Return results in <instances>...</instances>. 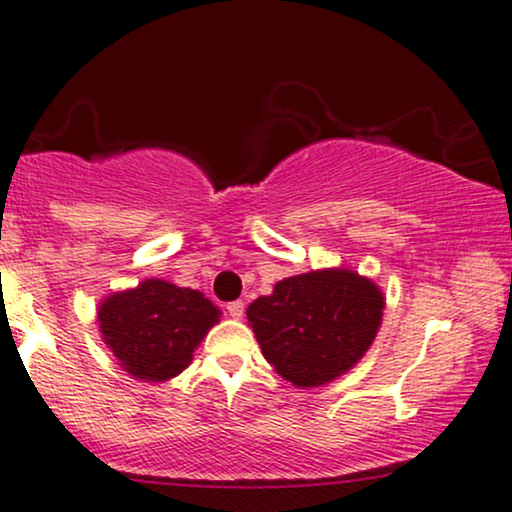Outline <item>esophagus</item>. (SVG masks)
Here are the masks:
<instances>
[{
	"label": "esophagus",
	"instance_id": "34e87169",
	"mask_svg": "<svg viewBox=\"0 0 512 512\" xmlns=\"http://www.w3.org/2000/svg\"><path fill=\"white\" fill-rule=\"evenodd\" d=\"M226 312H229V315H231L233 319H240V317H243V312H245L243 300H233V303L226 305Z\"/></svg>",
	"mask_w": 512,
	"mask_h": 512
}]
</instances>
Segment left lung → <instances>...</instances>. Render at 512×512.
Listing matches in <instances>:
<instances>
[{"label": "left lung", "instance_id": "obj_1", "mask_svg": "<svg viewBox=\"0 0 512 512\" xmlns=\"http://www.w3.org/2000/svg\"><path fill=\"white\" fill-rule=\"evenodd\" d=\"M384 298L350 269L283 279L248 307V322L269 365L295 386H322L367 353Z\"/></svg>", "mask_w": 512, "mask_h": 512}]
</instances>
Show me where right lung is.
<instances>
[{"instance_id":"1","label":"right lung","mask_w":512,"mask_h":512,"mask_svg":"<svg viewBox=\"0 0 512 512\" xmlns=\"http://www.w3.org/2000/svg\"><path fill=\"white\" fill-rule=\"evenodd\" d=\"M97 322L128 374L166 381L190 365L197 343L219 322V310L193 288L147 279L133 291L109 295Z\"/></svg>"}]
</instances>
